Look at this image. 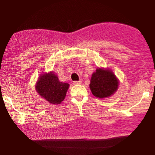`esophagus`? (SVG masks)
<instances>
[{
	"instance_id": "esophagus-1",
	"label": "esophagus",
	"mask_w": 155,
	"mask_h": 155,
	"mask_svg": "<svg viewBox=\"0 0 155 155\" xmlns=\"http://www.w3.org/2000/svg\"><path fill=\"white\" fill-rule=\"evenodd\" d=\"M73 84H80L82 83L81 80H79V81H73Z\"/></svg>"
}]
</instances>
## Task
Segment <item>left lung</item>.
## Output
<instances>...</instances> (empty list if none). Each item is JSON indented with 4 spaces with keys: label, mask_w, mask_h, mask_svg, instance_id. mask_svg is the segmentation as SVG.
I'll return each instance as SVG.
<instances>
[{
    "label": "left lung",
    "mask_w": 155,
    "mask_h": 155,
    "mask_svg": "<svg viewBox=\"0 0 155 155\" xmlns=\"http://www.w3.org/2000/svg\"><path fill=\"white\" fill-rule=\"evenodd\" d=\"M118 80L111 70L99 68L93 73L90 88L92 94L97 98L111 97L117 90Z\"/></svg>",
    "instance_id": "obj_1"
}]
</instances>
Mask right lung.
Returning <instances> with one entry per match:
<instances>
[{
	"label": "right lung",
	"mask_w": 155,
	"mask_h": 155,
	"mask_svg": "<svg viewBox=\"0 0 155 155\" xmlns=\"http://www.w3.org/2000/svg\"><path fill=\"white\" fill-rule=\"evenodd\" d=\"M69 84L61 82L53 72L41 74L35 85L40 96L53 104H59L64 100Z\"/></svg>",
	"instance_id": "1"
}]
</instances>
